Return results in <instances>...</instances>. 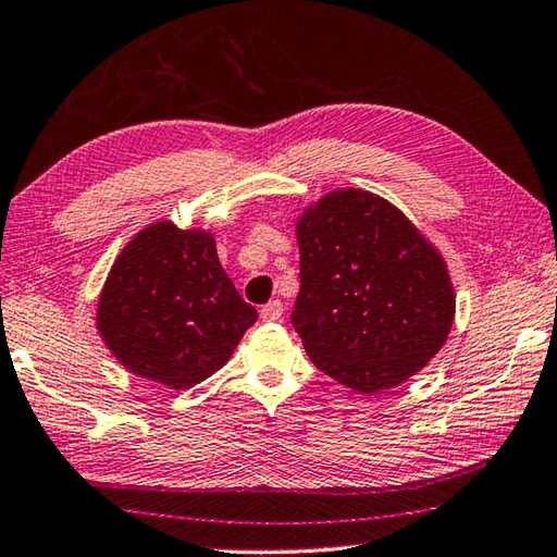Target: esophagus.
I'll return each instance as SVG.
<instances>
[{"label": "esophagus", "mask_w": 557, "mask_h": 557, "mask_svg": "<svg viewBox=\"0 0 557 557\" xmlns=\"http://www.w3.org/2000/svg\"><path fill=\"white\" fill-rule=\"evenodd\" d=\"M281 314H283V302L281 300H271L262 308V320L264 322H278Z\"/></svg>", "instance_id": "1"}]
</instances>
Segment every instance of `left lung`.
<instances>
[{"label":"left lung","mask_w":557,"mask_h":557,"mask_svg":"<svg viewBox=\"0 0 557 557\" xmlns=\"http://www.w3.org/2000/svg\"><path fill=\"white\" fill-rule=\"evenodd\" d=\"M300 293L290 322L312 362L360 394L396 387L447 342L454 290L406 215L338 189L298 223Z\"/></svg>","instance_id":"1"}]
</instances>
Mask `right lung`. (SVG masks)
Wrapping results in <instances>:
<instances>
[{
	"mask_svg": "<svg viewBox=\"0 0 557 557\" xmlns=\"http://www.w3.org/2000/svg\"><path fill=\"white\" fill-rule=\"evenodd\" d=\"M255 322L213 237L173 223L151 225L122 249L98 302V329L122 366L173 389L219 370Z\"/></svg>",
	"mask_w": 557,
	"mask_h": 557,
	"instance_id": "1",
	"label": "right lung"
}]
</instances>
